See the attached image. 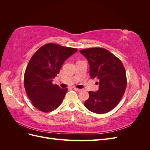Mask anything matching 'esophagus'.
Wrapping results in <instances>:
<instances>
[{
	"label": "esophagus",
	"instance_id": "34e87169",
	"mask_svg": "<svg viewBox=\"0 0 150 150\" xmlns=\"http://www.w3.org/2000/svg\"><path fill=\"white\" fill-rule=\"evenodd\" d=\"M74 88V90H76V91H81V89H78V88Z\"/></svg>",
	"mask_w": 150,
	"mask_h": 150
}]
</instances>
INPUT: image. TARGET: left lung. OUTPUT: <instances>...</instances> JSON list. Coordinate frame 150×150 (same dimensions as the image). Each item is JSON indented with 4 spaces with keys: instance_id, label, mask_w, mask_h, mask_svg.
Returning a JSON list of instances; mask_svg holds the SVG:
<instances>
[{
    "instance_id": "1",
    "label": "left lung",
    "mask_w": 150,
    "mask_h": 150,
    "mask_svg": "<svg viewBox=\"0 0 150 150\" xmlns=\"http://www.w3.org/2000/svg\"><path fill=\"white\" fill-rule=\"evenodd\" d=\"M79 52L89 64V75L99 80V89L89 91L84 106L90 111L104 114L111 111L124 94L127 81L126 71L121 61L107 49L93 47Z\"/></svg>"
}]
</instances>
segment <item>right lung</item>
<instances>
[{
	"mask_svg": "<svg viewBox=\"0 0 150 150\" xmlns=\"http://www.w3.org/2000/svg\"><path fill=\"white\" fill-rule=\"evenodd\" d=\"M78 49L49 43L40 47L30 59L24 74V87L33 106L50 112L61 104L67 89L52 84L64 61Z\"/></svg>",
	"mask_w": 150,
	"mask_h": 150,
	"instance_id": "1",
	"label": "right lung"
}]
</instances>
